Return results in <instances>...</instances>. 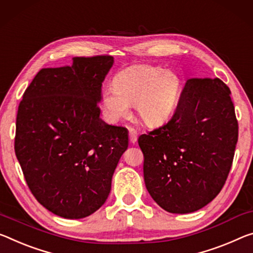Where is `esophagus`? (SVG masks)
I'll list each match as a JSON object with an SVG mask.
<instances>
[{"mask_svg":"<svg viewBox=\"0 0 253 253\" xmlns=\"http://www.w3.org/2000/svg\"><path fill=\"white\" fill-rule=\"evenodd\" d=\"M137 133H136V130L133 129V128H130L129 129V142L131 144H135L136 142H137Z\"/></svg>","mask_w":253,"mask_h":253,"instance_id":"esophagus-1","label":"esophagus"}]
</instances>
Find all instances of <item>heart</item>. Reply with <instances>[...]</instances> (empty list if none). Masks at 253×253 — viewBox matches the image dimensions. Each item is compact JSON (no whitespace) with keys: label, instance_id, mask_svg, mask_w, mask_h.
<instances>
[{"label":"heart","instance_id":"heart-1","mask_svg":"<svg viewBox=\"0 0 253 253\" xmlns=\"http://www.w3.org/2000/svg\"><path fill=\"white\" fill-rule=\"evenodd\" d=\"M112 85L101 97L106 118L117 123L129 114L134 105L137 117L147 126H159L171 118L181 91L177 75L150 65L131 66L119 72Z\"/></svg>","mask_w":253,"mask_h":253}]
</instances>
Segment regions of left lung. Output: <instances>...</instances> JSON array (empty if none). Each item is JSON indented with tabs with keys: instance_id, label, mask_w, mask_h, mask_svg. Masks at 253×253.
I'll return each instance as SVG.
<instances>
[{
	"instance_id": "8db88e82",
	"label": "left lung",
	"mask_w": 253,
	"mask_h": 253,
	"mask_svg": "<svg viewBox=\"0 0 253 253\" xmlns=\"http://www.w3.org/2000/svg\"><path fill=\"white\" fill-rule=\"evenodd\" d=\"M238 134L226 84L219 79L188 80L170 122L138 137L148 194L173 214L206 206L226 181Z\"/></svg>"
}]
</instances>
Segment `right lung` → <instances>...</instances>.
Returning a JSON list of instances; mask_svg holds the SVG:
<instances>
[{
    "mask_svg": "<svg viewBox=\"0 0 253 253\" xmlns=\"http://www.w3.org/2000/svg\"><path fill=\"white\" fill-rule=\"evenodd\" d=\"M112 65V56H93L40 70L19 105L14 150L27 184L64 218L86 217L105 204L128 147L126 128L100 118L102 82Z\"/></svg>",
    "mask_w": 253,
    "mask_h": 253,
    "instance_id": "obj_1",
    "label": "right lung"
}]
</instances>
